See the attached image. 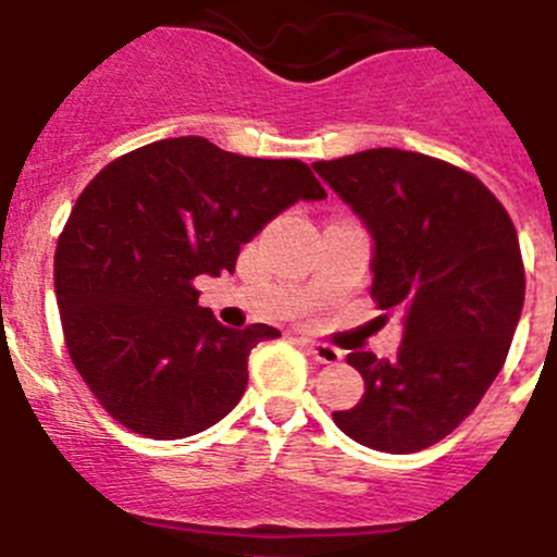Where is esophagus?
Masks as SVG:
<instances>
[{
	"instance_id": "esophagus-1",
	"label": "esophagus",
	"mask_w": 557,
	"mask_h": 557,
	"mask_svg": "<svg viewBox=\"0 0 557 557\" xmlns=\"http://www.w3.org/2000/svg\"><path fill=\"white\" fill-rule=\"evenodd\" d=\"M306 347H309L311 358L320 363H327V367H333V363L342 361V349L331 347V344H322V342H311V338H306Z\"/></svg>"
}]
</instances>
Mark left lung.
<instances>
[{"label":"left lung","instance_id":"left-lung-1","mask_svg":"<svg viewBox=\"0 0 557 557\" xmlns=\"http://www.w3.org/2000/svg\"><path fill=\"white\" fill-rule=\"evenodd\" d=\"M311 166L372 235V298L405 327L394 361L347 355L367 391L333 421L374 451H421L503 369L525 304L517 230L481 180L421 152L377 147Z\"/></svg>","mask_w":557,"mask_h":557}]
</instances>
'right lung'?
Listing matches in <instances>:
<instances>
[{
	"instance_id": "add662e5",
	"label": "right lung",
	"mask_w": 557,
	"mask_h": 557,
	"mask_svg": "<svg viewBox=\"0 0 557 557\" xmlns=\"http://www.w3.org/2000/svg\"><path fill=\"white\" fill-rule=\"evenodd\" d=\"M300 199H325L306 163L202 136L152 141L95 174L57 240L54 289L73 367L114 421L180 441L232 412L248 352L282 333L221 325L194 278L232 273L243 243Z\"/></svg>"
}]
</instances>
